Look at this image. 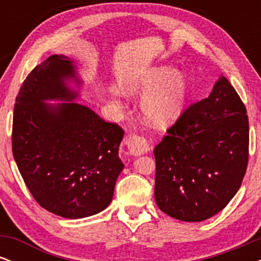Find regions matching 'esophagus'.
I'll use <instances>...</instances> for the list:
<instances>
[{"label":"esophagus","instance_id":"obj_1","mask_svg":"<svg viewBox=\"0 0 261 261\" xmlns=\"http://www.w3.org/2000/svg\"><path fill=\"white\" fill-rule=\"evenodd\" d=\"M125 145H126L130 154L133 155L147 153L149 151L147 141H146L145 137L141 136V135H128L126 141H125Z\"/></svg>","mask_w":261,"mask_h":261}]
</instances>
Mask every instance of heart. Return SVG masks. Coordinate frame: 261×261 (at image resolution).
I'll use <instances>...</instances> for the list:
<instances>
[{"instance_id":"b5f03b06","label":"heart","mask_w":261,"mask_h":261,"mask_svg":"<svg viewBox=\"0 0 261 261\" xmlns=\"http://www.w3.org/2000/svg\"><path fill=\"white\" fill-rule=\"evenodd\" d=\"M188 79L169 66L154 67L126 86V92H147L141 108L145 118L154 126H167L178 119L188 95Z\"/></svg>"}]
</instances>
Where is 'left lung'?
<instances>
[{
	"mask_svg": "<svg viewBox=\"0 0 261 261\" xmlns=\"http://www.w3.org/2000/svg\"><path fill=\"white\" fill-rule=\"evenodd\" d=\"M153 153L154 199L164 214L200 222L228 205L247 170L249 121L226 77L182 110Z\"/></svg>",
	"mask_w": 261,
	"mask_h": 261,
	"instance_id": "obj_1",
	"label": "left lung"
}]
</instances>
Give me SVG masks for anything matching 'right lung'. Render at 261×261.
Here are the masks:
<instances>
[{
    "instance_id": "1",
    "label": "right lung",
    "mask_w": 261,
    "mask_h": 261,
    "mask_svg": "<svg viewBox=\"0 0 261 261\" xmlns=\"http://www.w3.org/2000/svg\"><path fill=\"white\" fill-rule=\"evenodd\" d=\"M72 62L53 55L27 76L14 104L12 152L41 207L65 218H82L112 202L124 168L118 154L124 130L77 103H45L76 98L65 83L77 81Z\"/></svg>"
}]
</instances>
